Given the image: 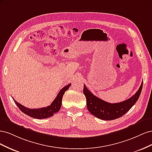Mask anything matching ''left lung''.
Returning <instances> with one entry per match:
<instances>
[{
	"instance_id": "1",
	"label": "left lung",
	"mask_w": 152,
	"mask_h": 152,
	"mask_svg": "<svg viewBox=\"0 0 152 152\" xmlns=\"http://www.w3.org/2000/svg\"><path fill=\"white\" fill-rule=\"evenodd\" d=\"M142 87V82L132 97L117 103H110L96 97L87 89L85 84L83 93L86 98L87 109L92 115L104 121H112L122 117L133 107L140 97Z\"/></svg>"
}]
</instances>
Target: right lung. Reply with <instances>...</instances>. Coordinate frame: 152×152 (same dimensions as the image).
Returning a JSON list of instances; mask_svg holds the SVG:
<instances>
[{
  "label": "right lung",
  "mask_w": 152,
  "mask_h": 152,
  "mask_svg": "<svg viewBox=\"0 0 152 152\" xmlns=\"http://www.w3.org/2000/svg\"><path fill=\"white\" fill-rule=\"evenodd\" d=\"M70 85L71 84H69L67 86L63 87L61 91L59 92V93L58 94L56 98H55V99L52 102V103L47 107H44L37 109H30L24 107L23 105L19 103H18L14 99V98L12 99L21 111L23 113L27 115L37 119L47 118L50 117H52L54 113H57L59 110H60L62 103L63 96L68 90L69 87H70Z\"/></svg>",
  "instance_id": "obj_1"
}]
</instances>
